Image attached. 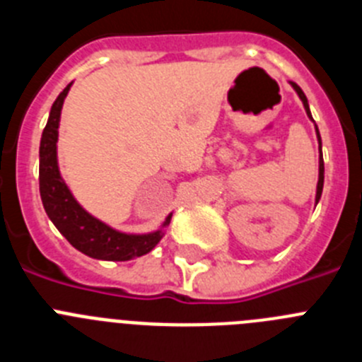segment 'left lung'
<instances>
[{"mask_svg": "<svg viewBox=\"0 0 362 362\" xmlns=\"http://www.w3.org/2000/svg\"><path fill=\"white\" fill-rule=\"evenodd\" d=\"M290 85L293 86V90L297 92V95H299L300 101H303V105H305L306 114H308V117H310V119H312V114H310V107H308V99H306L305 92L300 90V86H299V85H296V83L290 81ZM312 121H313V119H312ZM315 132H317V139H319V152H321V136H319L317 124H315ZM322 185H325V161H322V152H321V156H319V181H317V194H315V204H317V203H319V199H321Z\"/></svg>", "mask_w": 362, "mask_h": 362, "instance_id": "1", "label": "left lung"}]
</instances>
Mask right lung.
Wrapping results in <instances>:
<instances>
[{"instance_id":"add662e5","label":"right lung","mask_w":362,"mask_h":362,"mask_svg":"<svg viewBox=\"0 0 362 362\" xmlns=\"http://www.w3.org/2000/svg\"><path fill=\"white\" fill-rule=\"evenodd\" d=\"M69 90L70 85H66L65 90L54 101L40 143V194L45 212L56 228L65 235L66 241L88 257L103 261H129L141 257L161 241L165 235L163 228L170 225L172 214L156 232L123 233L105 225L103 221L95 219L74 199L72 192L59 174L56 146L63 101Z\"/></svg>"}]
</instances>
